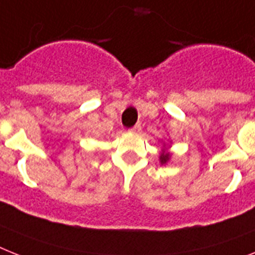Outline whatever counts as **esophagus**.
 Masks as SVG:
<instances>
[{
  "instance_id": "esophagus-1",
  "label": "esophagus",
  "mask_w": 255,
  "mask_h": 255,
  "mask_svg": "<svg viewBox=\"0 0 255 255\" xmlns=\"http://www.w3.org/2000/svg\"><path fill=\"white\" fill-rule=\"evenodd\" d=\"M129 131L132 132V134H139V132L142 131V126H140L139 124H138V125H135V126H134V128H131V129H130Z\"/></svg>"
}]
</instances>
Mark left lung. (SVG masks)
<instances>
[{"label":"left lung","mask_w":255,"mask_h":255,"mask_svg":"<svg viewBox=\"0 0 255 255\" xmlns=\"http://www.w3.org/2000/svg\"><path fill=\"white\" fill-rule=\"evenodd\" d=\"M169 146H167V143H163V150H161L160 156H159V161H160L161 165H165L168 164V161L170 160V157H172V153L168 151Z\"/></svg>","instance_id":"obj_1"}]
</instances>
